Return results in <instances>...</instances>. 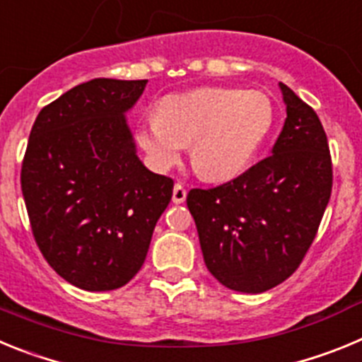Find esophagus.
Wrapping results in <instances>:
<instances>
[{
	"instance_id": "obj_1",
	"label": "esophagus",
	"mask_w": 362,
	"mask_h": 362,
	"mask_svg": "<svg viewBox=\"0 0 362 362\" xmlns=\"http://www.w3.org/2000/svg\"><path fill=\"white\" fill-rule=\"evenodd\" d=\"M185 199H187V188L181 183H175L174 192H172V201H174L175 204H181Z\"/></svg>"
}]
</instances>
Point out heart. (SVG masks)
<instances>
[{
	"label": "heart",
	"mask_w": 362,
	"mask_h": 362,
	"mask_svg": "<svg viewBox=\"0 0 362 362\" xmlns=\"http://www.w3.org/2000/svg\"><path fill=\"white\" fill-rule=\"evenodd\" d=\"M272 127L274 105L267 94L209 86L166 95L158 117L141 124L137 139L158 168L175 165L190 145L196 174L226 181L250 165Z\"/></svg>",
	"instance_id": "1"
}]
</instances>
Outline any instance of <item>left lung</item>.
<instances>
[{
  "label": "left lung",
  "instance_id": "left-lung-1",
  "mask_svg": "<svg viewBox=\"0 0 362 362\" xmlns=\"http://www.w3.org/2000/svg\"><path fill=\"white\" fill-rule=\"evenodd\" d=\"M286 119L272 156L214 188H192L209 272L226 288L261 293L288 279L315 239L332 194V158L312 107L279 83Z\"/></svg>",
  "mask_w": 362,
  "mask_h": 362
}]
</instances>
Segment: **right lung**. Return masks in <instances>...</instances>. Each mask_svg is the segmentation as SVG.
<instances>
[{
    "mask_svg": "<svg viewBox=\"0 0 362 362\" xmlns=\"http://www.w3.org/2000/svg\"><path fill=\"white\" fill-rule=\"evenodd\" d=\"M146 79L98 78L41 108L21 165L32 233L47 263L86 292L124 286L143 267L174 181L139 161L124 114Z\"/></svg>",
    "mask_w": 362,
    "mask_h": 362,
    "instance_id": "right-lung-1",
    "label": "right lung"
}]
</instances>
